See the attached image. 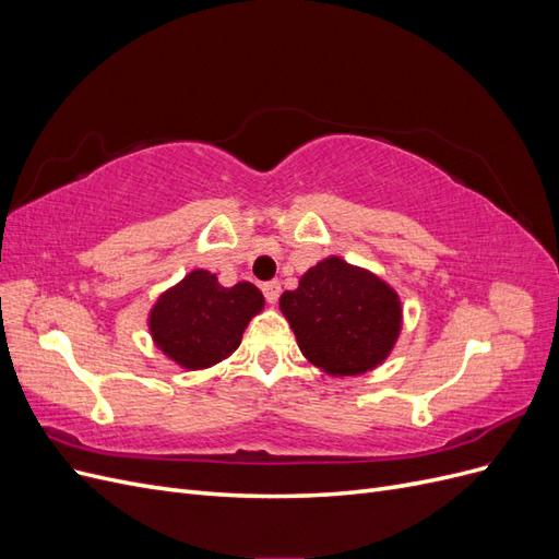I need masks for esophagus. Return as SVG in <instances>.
<instances>
[{"label": "esophagus", "mask_w": 559, "mask_h": 559, "mask_svg": "<svg viewBox=\"0 0 559 559\" xmlns=\"http://www.w3.org/2000/svg\"><path fill=\"white\" fill-rule=\"evenodd\" d=\"M263 296H265V300L267 302H277V298H280V294H282V286H280V282L277 280H273V282H265L263 286Z\"/></svg>", "instance_id": "1"}]
</instances>
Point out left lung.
Returning a JSON list of instances; mask_svg holds the SVG:
<instances>
[{
    "label": "left lung",
    "instance_id": "1",
    "mask_svg": "<svg viewBox=\"0 0 559 559\" xmlns=\"http://www.w3.org/2000/svg\"><path fill=\"white\" fill-rule=\"evenodd\" d=\"M280 308L308 361L331 376H359L392 352L401 302L392 286L368 270L331 257L284 292Z\"/></svg>",
    "mask_w": 559,
    "mask_h": 559
}]
</instances>
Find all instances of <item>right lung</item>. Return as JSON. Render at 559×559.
I'll list each match as a JSON object with an SVG mask.
<instances>
[{
	"instance_id": "1",
	"label": "right lung",
	"mask_w": 559,
	"mask_h": 559,
	"mask_svg": "<svg viewBox=\"0 0 559 559\" xmlns=\"http://www.w3.org/2000/svg\"><path fill=\"white\" fill-rule=\"evenodd\" d=\"M263 310L257 286L240 282L226 289L207 270H193L151 310L156 345L179 366H214L238 349L249 319Z\"/></svg>"
}]
</instances>
